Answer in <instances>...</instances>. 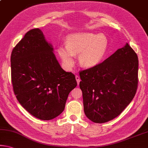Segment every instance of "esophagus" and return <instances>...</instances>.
I'll return each mask as SVG.
<instances>
[{"label": "esophagus", "instance_id": "1", "mask_svg": "<svg viewBox=\"0 0 148 148\" xmlns=\"http://www.w3.org/2000/svg\"><path fill=\"white\" fill-rule=\"evenodd\" d=\"M76 79L77 81V83H78V84L79 85V82H80V78H79V77L78 76V75H76Z\"/></svg>", "mask_w": 148, "mask_h": 148}]
</instances>
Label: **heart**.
Instances as JSON below:
<instances>
[{
  "instance_id": "obj_1",
  "label": "heart",
  "mask_w": 148,
  "mask_h": 148,
  "mask_svg": "<svg viewBox=\"0 0 148 148\" xmlns=\"http://www.w3.org/2000/svg\"><path fill=\"white\" fill-rule=\"evenodd\" d=\"M108 41L101 34L84 32L68 37L66 46L58 47V53L67 69L74 64V55H79V62L84 67L90 68L99 64L106 55Z\"/></svg>"
}]
</instances>
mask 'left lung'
<instances>
[{"label": "left lung", "instance_id": "left-lung-1", "mask_svg": "<svg viewBox=\"0 0 148 148\" xmlns=\"http://www.w3.org/2000/svg\"><path fill=\"white\" fill-rule=\"evenodd\" d=\"M138 59L128 43L100 64L79 72L84 109L93 123L119 116L136 93Z\"/></svg>", "mask_w": 148, "mask_h": 148}]
</instances>
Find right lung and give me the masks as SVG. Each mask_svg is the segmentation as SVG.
<instances>
[{
  "mask_svg": "<svg viewBox=\"0 0 148 148\" xmlns=\"http://www.w3.org/2000/svg\"><path fill=\"white\" fill-rule=\"evenodd\" d=\"M10 61L13 90L21 105L43 121L61 114L77 82L74 74L60 66L41 29L25 34L13 49Z\"/></svg>",
  "mask_w": 148,
  "mask_h": 148,
  "instance_id": "right-lung-1",
  "label": "right lung"
}]
</instances>
